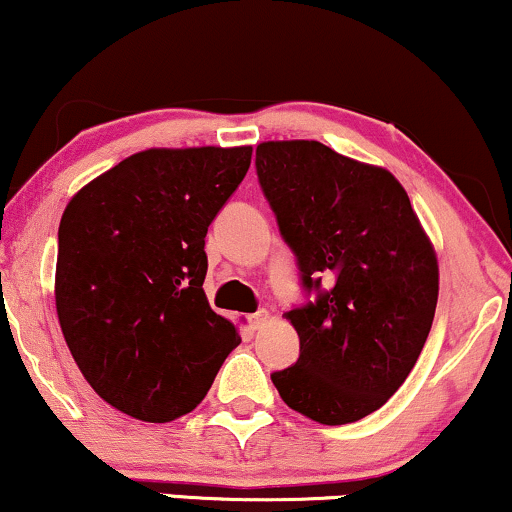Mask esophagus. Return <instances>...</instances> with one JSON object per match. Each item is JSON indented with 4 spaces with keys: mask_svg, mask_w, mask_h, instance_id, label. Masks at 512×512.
Wrapping results in <instances>:
<instances>
[{
    "mask_svg": "<svg viewBox=\"0 0 512 512\" xmlns=\"http://www.w3.org/2000/svg\"><path fill=\"white\" fill-rule=\"evenodd\" d=\"M248 321H250V328H252V331H260V328L267 326V321H269V312H267V309H260V312L250 314V316H248Z\"/></svg>",
    "mask_w": 512,
    "mask_h": 512,
    "instance_id": "esophagus-1",
    "label": "esophagus"
}]
</instances>
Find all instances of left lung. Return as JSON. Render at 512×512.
<instances>
[{"instance_id":"8db88e82","label":"left lung","mask_w":512,"mask_h":512,"mask_svg":"<svg viewBox=\"0 0 512 512\" xmlns=\"http://www.w3.org/2000/svg\"><path fill=\"white\" fill-rule=\"evenodd\" d=\"M255 165L302 288L316 293L286 314L300 357L271 383L316 423H354L399 390L423 352L439 293L435 248L383 167L304 139L264 141Z\"/></svg>"}]
</instances>
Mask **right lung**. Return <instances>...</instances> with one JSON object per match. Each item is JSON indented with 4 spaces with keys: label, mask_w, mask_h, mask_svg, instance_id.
Returning a JSON list of instances; mask_svg holds the SVG:
<instances>
[{
    "label": "right lung",
    "mask_w": 512,
    "mask_h": 512,
    "mask_svg": "<svg viewBox=\"0 0 512 512\" xmlns=\"http://www.w3.org/2000/svg\"><path fill=\"white\" fill-rule=\"evenodd\" d=\"M252 146L148 148L89 181L58 226L56 312L103 401L146 423L196 409L236 326L212 312L205 234Z\"/></svg>",
    "instance_id": "1"
}]
</instances>
